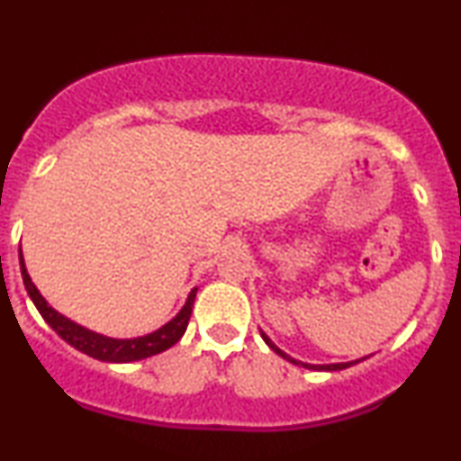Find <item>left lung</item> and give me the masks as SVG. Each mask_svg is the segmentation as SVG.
<instances>
[{
  "label": "left lung",
  "mask_w": 461,
  "mask_h": 461,
  "mask_svg": "<svg viewBox=\"0 0 461 461\" xmlns=\"http://www.w3.org/2000/svg\"><path fill=\"white\" fill-rule=\"evenodd\" d=\"M262 337H264V341L268 343L270 350H275L276 354H279V357H284L285 360H290V363H294V365H303V367H307V369H318V371H339V369H348V367H352V365H357V363H360V360H363V358H360V360H350V363H335V365H309V363H301V360H296V358L287 357L285 352H281L279 348H276L275 343L270 341L268 337L264 335V332H262Z\"/></svg>",
  "instance_id": "1"
}]
</instances>
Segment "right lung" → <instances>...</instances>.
Returning a JSON list of instances; mask_svg holds the SVG:
<instances>
[{
    "label": "right lung",
    "instance_id": "1",
    "mask_svg": "<svg viewBox=\"0 0 461 461\" xmlns=\"http://www.w3.org/2000/svg\"><path fill=\"white\" fill-rule=\"evenodd\" d=\"M19 259H21V275H23L25 290L30 294L32 301H34L36 309L41 312L44 321H47V324L51 326V329L58 332L66 343H70L72 348H77V350L87 354V357L92 358L107 360V363H131V360L154 357V354L169 350L174 343L180 341V337L185 335L188 326V320H191L197 287H193L191 294H188L182 312L177 313L174 320L167 321L163 329L149 332L146 337H137V339H109V337L96 335V332L83 329V326L75 324V321H70L68 318H64V315H59L55 309L49 307L47 301L41 296V292L36 290V285L32 284L30 275H27L23 253H19Z\"/></svg>",
    "mask_w": 461,
    "mask_h": 461
}]
</instances>
